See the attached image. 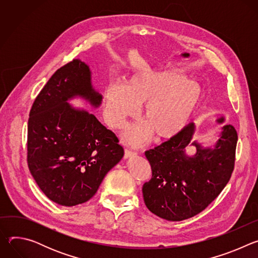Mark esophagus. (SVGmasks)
<instances>
[{
  "label": "esophagus",
  "mask_w": 258,
  "mask_h": 258,
  "mask_svg": "<svg viewBox=\"0 0 258 258\" xmlns=\"http://www.w3.org/2000/svg\"><path fill=\"white\" fill-rule=\"evenodd\" d=\"M136 155H137V153L134 152V151H131V150H128V149H125V150H124V158H125V159H127V158H130V157H133V156H136Z\"/></svg>",
  "instance_id": "obj_1"
}]
</instances>
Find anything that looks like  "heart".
<instances>
[{
	"label": "heart",
	"instance_id": "obj_1",
	"mask_svg": "<svg viewBox=\"0 0 258 258\" xmlns=\"http://www.w3.org/2000/svg\"><path fill=\"white\" fill-rule=\"evenodd\" d=\"M200 85L186 78L180 70L145 71L132 75L125 85L109 84L104 93V116L115 130L125 126L144 105L146 121L131 126L125 141L138 146L154 132L157 138L168 139L177 135L193 116L200 102Z\"/></svg>",
	"mask_w": 258,
	"mask_h": 258
}]
</instances>
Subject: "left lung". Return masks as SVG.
<instances>
[{
	"mask_svg": "<svg viewBox=\"0 0 258 258\" xmlns=\"http://www.w3.org/2000/svg\"><path fill=\"white\" fill-rule=\"evenodd\" d=\"M194 133L192 122L145 152L152 177L143 186L144 202L152 213L170 222L203 211L224 190L234 170L238 135L233 125L223 127L213 149L191 142ZM189 144L198 150L192 157L185 153Z\"/></svg>",
	"mask_w": 258,
	"mask_h": 258,
	"instance_id": "8db88e82",
	"label": "left lung"
}]
</instances>
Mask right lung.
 Instances as JSON below:
<instances>
[{"label":"right lung","mask_w":258,"mask_h":258,"mask_svg":"<svg viewBox=\"0 0 258 258\" xmlns=\"http://www.w3.org/2000/svg\"><path fill=\"white\" fill-rule=\"evenodd\" d=\"M80 96L93 106L102 96L89 66L73 59L60 67L35 98L27 127V164L43 193L62 206L89 201L107 172L123 157L115 134L94 114L67 101Z\"/></svg>","instance_id":"right-lung-1"}]
</instances>
